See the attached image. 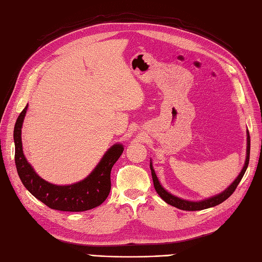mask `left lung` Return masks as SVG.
<instances>
[{
    "label": "left lung",
    "mask_w": 262,
    "mask_h": 262,
    "mask_svg": "<svg viewBox=\"0 0 262 262\" xmlns=\"http://www.w3.org/2000/svg\"><path fill=\"white\" fill-rule=\"evenodd\" d=\"M249 159H250V136H249V131H247V156H246L245 166H243L239 176H237L234 182L232 183L228 188H225V190H223L222 193L214 195L212 197H208L206 200L199 201V202L180 199V197H177L175 195L170 194L169 191H167L164 187H162V185L158 180V177H157L156 172L154 170L152 162H151V160H150V169H151V176H152V180H154L155 189L161 199L167 203V204H169L173 207H177L179 210H183V211H201V210H205V208H210L221 204V203H223L225 200H228L229 197L233 194V191L235 190L237 185H239V183L241 182V179L247 170L248 165H249Z\"/></svg>",
    "instance_id": "1"
}]
</instances>
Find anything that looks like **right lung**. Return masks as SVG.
I'll list each match as a JSON object with an SVG mask.
<instances>
[{"mask_svg":"<svg viewBox=\"0 0 262 262\" xmlns=\"http://www.w3.org/2000/svg\"><path fill=\"white\" fill-rule=\"evenodd\" d=\"M27 106L17 116L13 139L15 146V166L22 184L40 202L52 210L63 212H83L100 206L111 190V170L123 152L122 143L110 148L89 176L71 185H55L42 179L34 171L23 154L21 131Z\"/></svg>","mask_w":262,"mask_h":262,"instance_id":"add662e5","label":"right lung"}]
</instances>
